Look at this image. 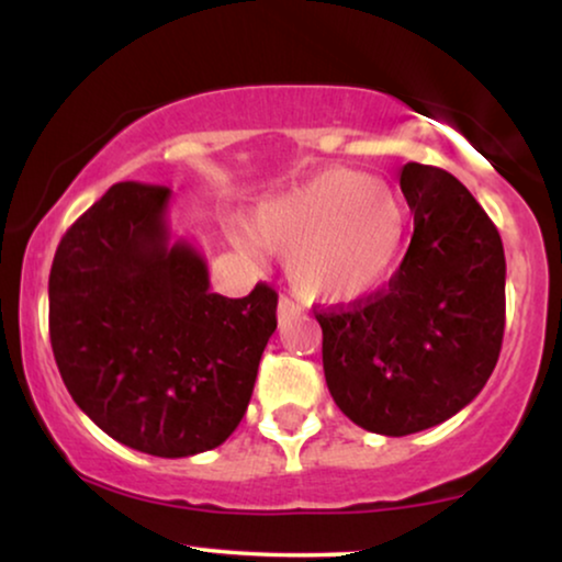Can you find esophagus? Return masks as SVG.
Segmentation results:
<instances>
[{"mask_svg":"<svg viewBox=\"0 0 562 562\" xmlns=\"http://www.w3.org/2000/svg\"><path fill=\"white\" fill-rule=\"evenodd\" d=\"M294 314H299V304L294 302V299L281 296V299H279V319L294 317Z\"/></svg>","mask_w":562,"mask_h":562,"instance_id":"1","label":"esophagus"}]
</instances>
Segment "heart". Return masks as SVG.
I'll use <instances>...</instances> for the list:
<instances>
[{
  "mask_svg": "<svg viewBox=\"0 0 562 562\" xmlns=\"http://www.w3.org/2000/svg\"><path fill=\"white\" fill-rule=\"evenodd\" d=\"M250 237L286 252L291 289L342 304L371 294L394 266L406 214L396 191L348 168H329L250 214Z\"/></svg>",
  "mask_w": 562,
  "mask_h": 562,
  "instance_id": "1",
  "label": "heart"
}]
</instances>
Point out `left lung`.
Segmentation results:
<instances>
[{
	"instance_id": "left-lung-1",
	"label": "left lung",
	"mask_w": 562,
	"mask_h": 562,
	"mask_svg": "<svg viewBox=\"0 0 562 562\" xmlns=\"http://www.w3.org/2000/svg\"><path fill=\"white\" fill-rule=\"evenodd\" d=\"M409 250L389 286L314 310L327 389L368 432L404 437L473 402L504 340L506 260L498 229L456 176L406 164Z\"/></svg>"
}]
</instances>
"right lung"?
<instances>
[{"mask_svg": "<svg viewBox=\"0 0 562 562\" xmlns=\"http://www.w3.org/2000/svg\"><path fill=\"white\" fill-rule=\"evenodd\" d=\"M171 189L122 181L68 227L53 258L50 345L79 409L158 458L212 450L240 425L279 294L210 291L194 245L171 243Z\"/></svg>", "mask_w": 562, "mask_h": 562, "instance_id": "add662e5", "label": "right lung"}]
</instances>
